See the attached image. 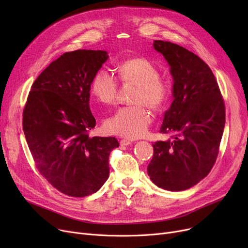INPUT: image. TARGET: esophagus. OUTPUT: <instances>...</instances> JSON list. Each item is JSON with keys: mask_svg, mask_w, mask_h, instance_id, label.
I'll list each match as a JSON object with an SVG mask.
<instances>
[{"mask_svg": "<svg viewBox=\"0 0 248 248\" xmlns=\"http://www.w3.org/2000/svg\"><path fill=\"white\" fill-rule=\"evenodd\" d=\"M129 144H132V141L126 140V139H124L121 140V146H128Z\"/></svg>", "mask_w": 248, "mask_h": 248, "instance_id": "1", "label": "esophagus"}]
</instances>
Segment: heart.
Segmentation results:
<instances>
[{"mask_svg":"<svg viewBox=\"0 0 248 248\" xmlns=\"http://www.w3.org/2000/svg\"><path fill=\"white\" fill-rule=\"evenodd\" d=\"M119 78L123 83L137 85L132 98L135 107L123 108L107 120L106 126L112 134L124 138L138 139L144 136L152 122L147 106L153 110L161 109L171 95V84L160 77V70L145 57H134L119 65ZM119 84L116 78L106 70L97 71L90 83L95 100L104 106L115 102Z\"/></svg>","mask_w":248,"mask_h":248,"instance_id":"obj_1","label":"heart"}]
</instances>
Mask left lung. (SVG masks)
Instances as JSON below:
<instances>
[{
	"label": "left lung",
	"instance_id": "8db88e82",
	"mask_svg": "<svg viewBox=\"0 0 248 248\" xmlns=\"http://www.w3.org/2000/svg\"><path fill=\"white\" fill-rule=\"evenodd\" d=\"M173 76L171 108L160 132L170 140L153 145L148 175L155 185L183 191L196 185L213 168L225 125V106L210 67L196 54L177 44L155 40Z\"/></svg>",
	"mask_w": 248,
	"mask_h": 248
}]
</instances>
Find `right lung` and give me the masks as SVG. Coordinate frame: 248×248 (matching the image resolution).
Segmentation results:
<instances>
[{
	"mask_svg": "<svg viewBox=\"0 0 248 248\" xmlns=\"http://www.w3.org/2000/svg\"><path fill=\"white\" fill-rule=\"evenodd\" d=\"M108 58L102 50L64 53L37 77L23 110V131L38 171L71 197L102 187L109 154L120 146L113 137H89L96 123L89 108L90 83Z\"/></svg>",
	"mask_w": 248,
	"mask_h": 248,
	"instance_id": "obj_1",
	"label": "right lung"
}]
</instances>
